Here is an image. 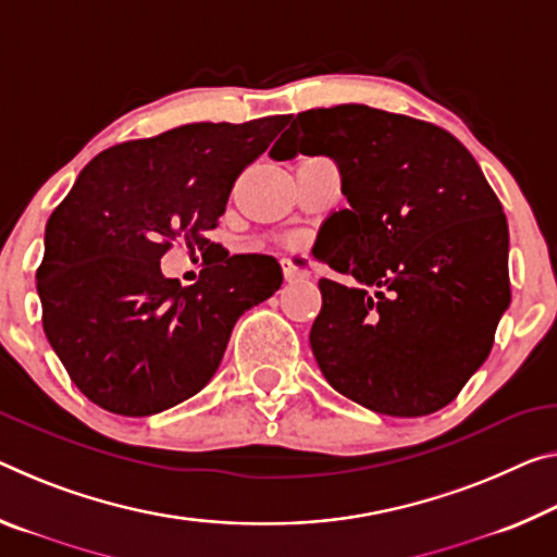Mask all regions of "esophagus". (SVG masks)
<instances>
[{
    "instance_id": "1",
    "label": "esophagus",
    "mask_w": 557,
    "mask_h": 557,
    "mask_svg": "<svg viewBox=\"0 0 557 557\" xmlns=\"http://www.w3.org/2000/svg\"><path fill=\"white\" fill-rule=\"evenodd\" d=\"M282 275H285V280H287V282H295V280H302V277H307V272H305V270H299V268H295L293 262H282Z\"/></svg>"
}]
</instances>
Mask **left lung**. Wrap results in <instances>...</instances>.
Here are the masks:
<instances>
[{
    "label": "left lung",
    "mask_w": 557,
    "mask_h": 557,
    "mask_svg": "<svg viewBox=\"0 0 557 557\" xmlns=\"http://www.w3.org/2000/svg\"><path fill=\"white\" fill-rule=\"evenodd\" d=\"M330 156L349 210L324 223L310 332L334 389L386 417L451 404L510 305L508 223L461 140L429 121L342 103L297 113L270 156Z\"/></svg>",
    "instance_id": "1"
}]
</instances>
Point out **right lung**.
Returning a JSON list of instances; mask_svg holds the SVG:
<instances>
[{
  "instance_id": "right-lung-1",
  "label": "right lung",
  "mask_w": 557,
  "mask_h": 557,
  "mask_svg": "<svg viewBox=\"0 0 557 557\" xmlns=\"http://www.w3.org/2000/svg\"><path fill=\"white\" fill-rule=\"evenodd\" d=\"M289 116L185 123L111 146L88 163L47 223L37 272L44 334L86 399L151 417L215 374L245 310L272 297L270 255L202 260L196 285L161 272L173 243L213 250L233 185Z\"/></svg>"
}]
</instances>
